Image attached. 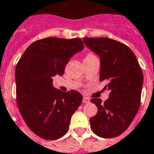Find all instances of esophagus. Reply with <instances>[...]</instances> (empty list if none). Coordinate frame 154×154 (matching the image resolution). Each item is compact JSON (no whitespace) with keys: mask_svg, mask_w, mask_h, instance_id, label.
Instances as JSON below:
<instances>
[{"mask_svg":"<svg viewBox=\"0 0 154 154\" xmlns=\"http://www.w3.org/2000/svg\"><path fill=\"white\" fill-rule=\"evenodd\" d=\"M83 103H90V99H89L88 97H84V98H83Z\"/></svg>","mask_w":154,"mask_h":154,"instance_id":"1","label":"esophagus"}]
</instances>
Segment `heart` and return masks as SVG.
Masks as SVG:
<instances>
[{
  "label": "heart",
  "mask_w": 154,
  "mask_h": 154,
  "mask_svg": "<svg viewBox=\"0 0 154 154\" xmlns=\"http://www.w3.org/2000/svg\"><path fill=\"white\" fill-rule=\"evenodd\" d=\"M94 57L93 54H88V56H87V57ZM86 57H85V58H86Z\"/></svg>",
  "instance_id": "obj_1"
}]
</instances>
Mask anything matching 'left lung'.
Returning a JSON list of instances; mask_svg holds the SVG:
<instances>
[{
    "label": "left lung",
    "mask_w": 154,
    "mask_h": 154,
    "mask_svg": "<svg viewBox=\"0 0 154 154\" xmlns=\"http://www.w3.org/2000/svg\"><path fill=\"white\" fill-rule=\"evenodd\" d=\"M84 43L100 58L99 80H107L110 90L104 103L100 98L91 99L97 106V114L89 120L92 131L102 138L118 136L130 126L139 111L143 73L134 52L120 42L85 38Z\"/></svg>",
    "instance_id": "8db88e82"
}]
</instances>
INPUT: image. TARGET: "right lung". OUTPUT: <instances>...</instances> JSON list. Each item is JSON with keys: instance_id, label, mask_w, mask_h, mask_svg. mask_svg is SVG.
Segmentation results:
<instances>
[{"instance_id": "right-lung-1", "label": "right lung", "mask_w": 154, "mask_h": 154, "mask_svg": "<svg viewBox=\"0 0 154 154\" xmlns=\"http://www.w3.org/2000/svg\"><path fill=\"white\" fill-rule=\"evenodd\" d=\"M84 48L80 38L41 39L27 48L16 66L18 107L29 128L42 139L57 140L66 134L81 104L80 93L54 88L52 77L62 75L69 59Z\"/></svg>"}]
</instances>
